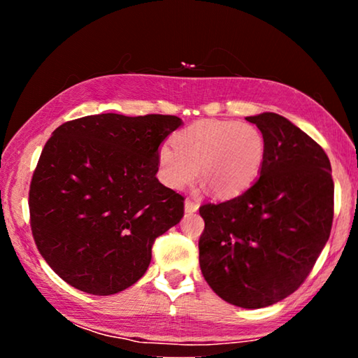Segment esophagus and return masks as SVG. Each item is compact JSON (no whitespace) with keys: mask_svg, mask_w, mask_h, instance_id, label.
I'll use <instances>...</instances> for the list:
<instances>
[{"mask_svg":"<svg viewBox=\"0 0 358 358\" xmlns=\"http://www.w3.org/2000/svg\"><path fill=\"white\" fill-rule=\"evenodd\" d=\"M199 210V203L196 201H191V199H186L185 201V211L186 213H196Z\"/></svg>","mask_w":358,"mask_h":358,"instance_id":"1","label":"esophagus"}]
</instances>
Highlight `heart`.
Wrapping results in <instances>:
<instances>
[{"instance_id":"obj_1","label":"heart","mask_w":358,"mask_h":358,"mask_svg":"<svg viewBox=\"0 0 358 358\" xmlns=\"http://www.w3.org/2000/svg\"><path fill=\"white\" fill-rule=\"evenodd\" d=\"M173 146L157 148L159 178L181 189L197 177L217 197H232L248 189L262 169L265 138L256 126L237 121L205 120L173 136Z\"/></svg>"}]
</instances>
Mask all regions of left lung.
<instances>
[{
    "label": "left lung",
    "instance_id": "left-lung-1",
    "mask_svg": "<svg viewBox=\"0 0 358 358\" xmlns=\"http://www.w3.org/2000/svg\"><path fill=\"white\" fill-rule=\"evenodd\" d=\"M265 138L260 177L250 189L199 208L205 229L199 264L230 305L256 310L294 294L330 237L331 166L319 143L287 118H246Z\"/></svg>",
    "mask_w": 358,
    "mask_h": 358
}]
</instances>
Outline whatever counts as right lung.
<instances>
[{"mask_svg": "<svg viewBox=\"0 0 358 358\" xmlns=\"http://www.w3.org/2000/svg\"><path fill=\"white\" fill-rule=\"evenodd\" d=\"M173 115H88L53 131L29 185L41 256L82 292L112 295L147 271L155 240L178 224L185 197L156 178Z\"/></svg>", "mask_w": 358, "mask_h": 358, "instance_id": "add662e5", "label": "right lung"}]
</instances>
